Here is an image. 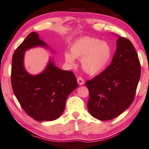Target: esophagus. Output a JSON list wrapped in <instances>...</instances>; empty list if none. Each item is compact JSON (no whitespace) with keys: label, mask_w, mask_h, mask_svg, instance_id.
<instances>
[{"label":"esophagus","mask_w":149,"mask_h":149,"mask_svg":"<svg viewBox=\"0 0 149 149\" xmlns=\"http://www.w3.org/2000/svg\"><path fill=\"white\" fill-rule=\"evenodd\" d=\"M77 83H78V84L80 85V86H81V85H84V83H85L84 79L82 78L81 77H77Z\"/></svg>","instance_id":"1"}]
</instances>
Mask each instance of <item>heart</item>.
I'll list each match as a JSON object with an SVG mask.
<instances>
[{
	"mask_svg": "<svg viewBox=\"0 0 149 149\" xmlns=\"http://www.w3.org/2000/svg\"><path fill=\"white\" fill-rule=\"evenodd\" d=\"M111 48L107 42L95 38L84 37L77 40L71 47V53L66 52L65 60L74 64L75 58L81 60V65L86 72L95 74L102 71L109 60Z\"/></svg>",
	"mask_w": 149,
	"mask_h": 149,
	"instance_id": "1",
	"label": "heart"
}]
</instances>
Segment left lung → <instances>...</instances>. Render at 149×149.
I'll list each match as a JSON object with an SVG mask.
<instances>
[{
  "mask_svg": "<svg viewBox=\"0 0 149 149\" xmlns=\"http://www.w3.org/2000/svg\"><path fill=\"white\" fill-rule=\"evenodd\" d=\"M140 77V61L133 45L119 36L110 65L86 82L89 92V112L101 121L119 116L133 103Z\"/></svg>",
  "mask_w": 149,
  "mask_h": 149,
  "instance_id": "1",
  "label": "left lung"
}]
</instances>
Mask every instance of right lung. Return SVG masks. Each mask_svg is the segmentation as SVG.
I'll use <instances>...</instances> for the list:
<instances>
[{"instance_id":"add662e5","label":"right lung","mask_w":149,"mask_h":149,"mask_svg":"<svg viewBox=\"0 0 149 149\" xmlns=\"http://www.w3.org/2000/svg\"><path fill=\"white\" fill-rule=\"evenodd\" d=\"M37 32H31L15 49L13 56L11 84L22 108L36 121H54L64 111L68 96L77 88L76 77L72 71L59 69L50 61L46 70L31 75L24 68V52L36 46H46Z\"/></svg>"}]
</instances>
